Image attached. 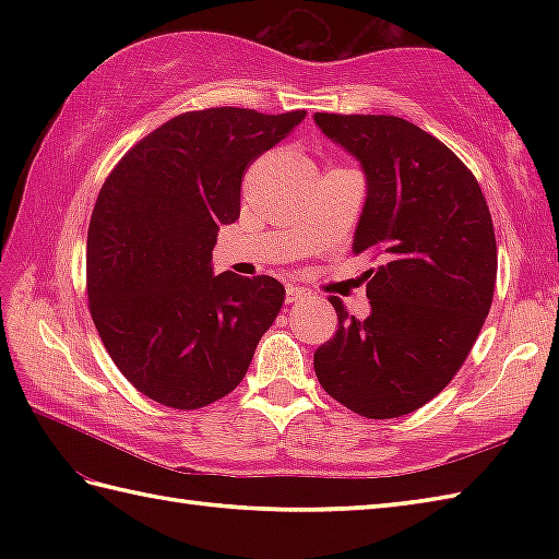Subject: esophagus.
Masks as SVG:
<instances>
[{"mask_svg":"<svg viewBox=\"0 0 559 559\" xmlns=\"http://www.w3.org/2000/svg\"><path fill=\"white\" fill-rule=\"evenodd\" d=\"M307 295H310V290H305L300 286H288L286 288V300L288 302H300L302 298H307Z\"/></svg>","mask_w":559,"mask_h":559,"instance_id":"1","label":"esophagus"}]
</instances>
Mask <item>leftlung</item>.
I'll use <instances>...</instances> for the list:
<instances>
[{
  "label": "left lung",
  "mask_w": 559,
  "mask_h": 559,
  "mask_svg": "<svg viewBox=\"0 0 559 559\" xmlns=\"http://www.w3.org/2000/svg\"><path fill=\"white\" fill-rule=\"evenodd\" d=\"M314 124L360 163L365 204L353 249L379 257L365 273L370 317L360 322L329 298L338 329L317 348L314 372L353 413L401 418L451 382L490 312V211L466 165L401 117L317 112Z\"/></svg>",
  "instance_id": "obj_1"
}]
</instances>
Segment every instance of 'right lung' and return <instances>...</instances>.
Here are the masks:
<instances>
[{"label": "right lung", "instance_id": "right-lung-1", "mask_svg": "<svg viewBox=\"0 0 559 559\" xmlns=\"http://www.w3.org/2000/svg\"><path fill=\"white\" fill-rule=\"evenodd\" d=\"M305 110L185 112L117 163L88 225L91 317L112 362L170 408L209 406L242 382L286 298L271 276L213 273L221 225L240 218L242 173Z\"/></svg>", "mask_w": 559, "mask_h": 559}]
</instances>
